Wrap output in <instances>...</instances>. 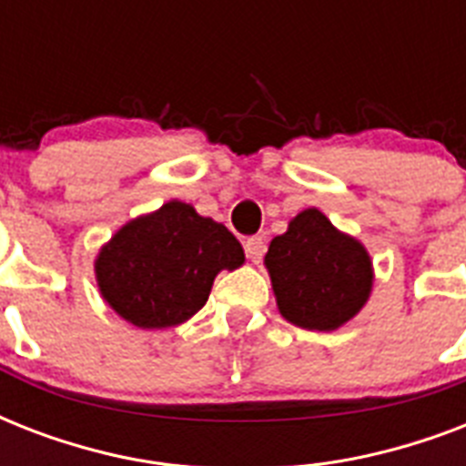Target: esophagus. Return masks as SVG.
Wrapping results in <instances>:
<instances>
[{
    "label": "esophagus",
    "instance_id": "34e87169",
    "mask_svg": "<svg viewBox=\"0 0 466 466\" xmlns=\"http://www.w3.org/2000/svg\"><path fill=\"white\" fill-rule=\"evenodd\" d=\"M244 251H247V256L251 261L258 263L263 258V254H266V239H263V237H248V239L244 241Z\"/></svg>",
    "mask_w": 466,
    "mask_h": 466
}]
</instances>
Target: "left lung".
<instances>
[{
	"instance_id": "1",
	"label": "left lung",
	"mask_w": 466,
	"mask_h": 466,
	"mask_svg": "<svg viewBox=\"0 0 466 466\" xmlns=\"http://www.w3.org/2000/svg\"><path fill=\"white\" fill-rule=\"evenodd\" d=\"M278 311L307 331H336L368 305L375 270L368 248L317 208L290 219L263 258Z\"/></svg>"
}]
</instances>
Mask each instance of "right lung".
Returning <instances> with one entry per match:
<instances>
[{"label": "right lung", "instance_id": "obj_1", "mask_svg": "<svg viewBox=\"0 0 466 466\" xmlns=\"http://www.w3.org/2000/svg\"><path fill=\"white\" fill-rule=\"evenodd\" d=\"M244 248L225 225L181 200L130 219L94 261L101 298L137 329H168L203 309L219 270H237Z\"/></svg>", "mask_w": 466, "mask_h": 466}]
</instances>
